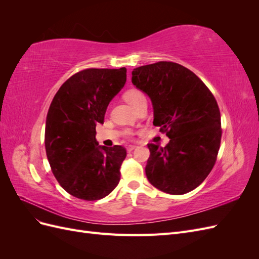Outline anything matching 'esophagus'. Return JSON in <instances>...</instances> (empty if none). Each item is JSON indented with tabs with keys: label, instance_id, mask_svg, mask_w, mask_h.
<instances>
[{
	"label": "esophagus",
	"instance_id": "1",
	"mask_svg": "<svg viewBox=\"0 0 259 259\" xmlns=\"http://www.w3.org/2000/svg\"><path fill=\"white\" fill-rule=\"evenodd\" d=\"M136 148H137L136 146H134V145H131V146H128V147H127V151H128V152H132L133 150H135Z\"/></svg>",
	"mask_w": 259,
	"mask_h": 259
}]
</instances>
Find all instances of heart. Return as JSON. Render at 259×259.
Listing matches in <instances>:
<instances>
[{"instance_id": "1", "label": "heart", "mask_w": 259, "mask_h": 259, "mask_svg": "<svg viewBox=\"0 0 259 259\" xmlns=\"http://www.w3.org/2000/svg\"><path fill=\"white\" fill-rule=\"evenodd\" d=\"M124 98L132 107H134L140 99L145 98V96H144V94L140 92V91L133 89V90H130V91H127L126 93L124 94Z\"/></svg>"}]
</instances>
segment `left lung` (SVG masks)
<instances>
[{
  "label": "left lung",
  "instance_id": "8db88e82",
  "mask_svg": "<svg viewBox=\"0 0 259 259\" xmlns=\"http://www.w3.org/2000/svg\"><path fill=\"white\" fill-rule=\"evenodd\" d=\"M132 83L150 98L153 125L169 143L148 144L146 176L156 189L184 194L210 173L221 147V112L206 85L189 69L170 61L135 68Z\"/></svg>",
  "mask_w": 259,
  "mask_h": 259
}]
</instances>
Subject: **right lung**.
Returning a JSON list of instances; mask_svg holds the SVG:
<instances>
[{"label": "right lung", "mask_w": 259, "mask_h": 259, "mask_svg": "<svg viewBox=\"0 0 259 259\" xmlns=\"http://www.w3.org/2000/svg\"><path fill=\"white\" fill-rule=\"evenodd\" d=\"M126 82V69H85L60 86L50 106L45 149L53 174L73 197L103 199L120 182L122 146H99L96 125Z\"/></svg>", "instance_id": "add662e5"}]
</instances>
